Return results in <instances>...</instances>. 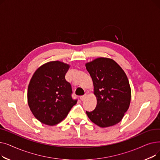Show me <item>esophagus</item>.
Returning <instances> with one entry per match:
<instances>
[{"instance_id": "1", "label": "esophagus", "mask_w": 160, "mask_h": 160, "mask_svg": "<svg viewBox=\"0 0 160 160\" xmlns=\"http://www.w3.org/2000/svg\"><path fill=\"white\" fill-rule=\"evenodd\" d=\"M86 95H85L80 96V100H85V98H86Z\"/></svg>"}]
</instances>
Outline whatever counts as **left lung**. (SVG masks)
Instances as JSON below:
<instances>
[{"label": "left lung", "mask_w": 160, "mask_h": 160, "mask_svg": "<svg viewBox=\"0 0 160 160\" xmlns=\"http://www.w3.org/2000/svg\"><path fill=\"white\" fill-rule=\"evenodd\" d=\"M93 80L97 106L86 112L89 119L102 128L119 123L129 108L131 89L127 74L112 59L98 58L86 63Z\"/></svg>", "instance_id": "1"}]
</instances>
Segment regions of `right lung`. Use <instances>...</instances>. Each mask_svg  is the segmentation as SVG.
Returning a JSON list of instances; mask_svg holds the SVG:
<instances>
[{"instance_id": "right-lung-1", "label": "right lung", "mask_w": 160, "mask_h": 160, "mask_svg": "<svg viewBox=\"0 0 160 160\" xmlns=\"http://www.w3.org/2000/svg\"><path fill=\"white\" fill-rule=\"evenodd\" d=\"M70 65L60 61L47 62L33 73L28 88V104L41 123L54 126L63 121L77 102L65 76Z\"/></svg>"}]
</instances>
